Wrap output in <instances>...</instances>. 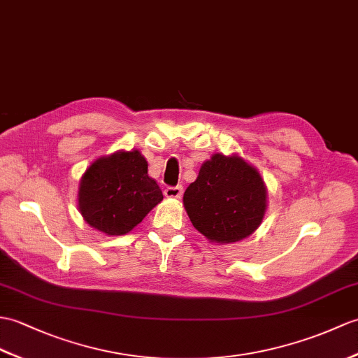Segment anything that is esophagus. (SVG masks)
Here are the masks:
<instances>
[{
  "label": "esophagus",
  "mask_w": 358,
  "mask_h": 358,
  "mask_svg": "<svg viewBox=\"0 0 358 358\" xmlns=\"http://www.w3.org/2000/svg\"><path fill=\"white\" fill-rule=\"evenodd\" d=\"M181 195H182V187L181 186H173V187H166L164 189V196L166 198H176V199H178V198H181Z\"/></svg>",
  "instance_id": "obj_1"
}]
</instances>
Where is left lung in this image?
<instances>
[{
    "instance_id": "1",
    "label": "left lung",
    "mask_w": 358,
    "mask_h": 358,
    "mask_svg": "<svg viewBox=\"0 0 358 358\" xmlns=\"http://www.w3.org/2000/svg\"><path fill=\"white\" fill-rule=\"evenodd\" d=\"M267 186L259 171L238 154H213L190 182L182 204L209 243L226 245L250 236L267 212Z\"/></svg>"
}]
</instances>
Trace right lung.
Returning a JSON list of instances; mask_svg holds the SVG:
<instances>
[{
	"label": "right lung",
	"instance_id": "obj_1",
	"mask_svg": "<svg viewBox=\"0 0 358 358\" xmlns=\"http://www.w3.org/2000/svg\"><path fill=\"white\" fill-rule=\"evenodd\" d=\"M162 199V189L148 176V162L138 149L99 157L79 181L80 215L108 236L129 234Z\"/></svg>",
	"mask_w": 358,
	"mask_h": 358
}]
</instances>
